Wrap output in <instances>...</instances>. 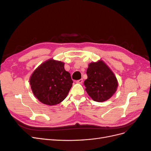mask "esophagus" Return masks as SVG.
Returning a JSON list of instances; mask_svg holds the SVG:
<instances>
[{
  "label": "esophagus",
  "instance_id": "esophagus-1",
  "mask_svg": "<svg viewBox=\"0 0 151 151\" xmlns=\"http://www.w3.org/2000/svg\"><path fill=\"white\" fill-rule=\"evenodd\" d=\"M83 79H79V80L76 81V83H78V84H82V83H83Z\"/></svg>",
  "mask_w": 151,
  "mask_h": 151
}]
</instances>
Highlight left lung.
Instances as JSON below:
<instances>
[{"label": "left lung", "instance_id": "8db88e82", "mask_svg": "<svg viewBox=\"0 0 151 151\" xmlns=\"http://www.w3.org/2000/svg\"><path fill=\"white\" fill-rule=\"evenodd\" d=\"M84 81L86 91L94 101L103 102L115 94L118 88L116 77L103 60L91 62L87 69Z\"/></svg>", "mask_w": 151, "mask_h": 151}]
</instances>
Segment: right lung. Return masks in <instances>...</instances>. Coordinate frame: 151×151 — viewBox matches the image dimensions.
I'll return each mask as SVG.
<instances>
[{"label":"right lung","instance_id":"1","mask_svg":"<svg viewBox=\"0 0 151 151\" xmlns=\"http://www.w3.org/2000/svg\"><path fill=\"white\" fill-rule=\"evenodd\" d=\"M70 73L64 63L53 59L44 62L36 68L29 79L32 92L40 102L55 105L65 99L72 86Z\"/></svg>","mask_w":151,"mask_h":151}]
</instances>
